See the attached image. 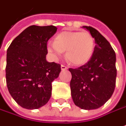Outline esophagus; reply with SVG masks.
<instances>
[{"instance_id": "esophagus-1", "label": "esophagus", "mask_w": 126, "mask_h": 126, "mask_svg": "<svg viewBox=\"0 0 126 126\" xmlns=\"http://www.w3.org/2000/svg\"><path fill=\"white\" fill-rule=\"evenodd\" d=\"M61 69H62V70H66V69H67V67L65 65H61Z\"/></svg>"}]
</instances>
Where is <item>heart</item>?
I'll return each mask as SVG.
<instances>
[{
  "label": "heart",
  "mask_w": 126,
  "mask_h": 126,
  "mask_svg": "<svg viewBox=\"0 0 126 126\" xmlns=\"http://www.w3.org/2000/svg\"><path fill=\"white\" fill-rule=\"evenodd\" d=\"M95 41L87 31H64L56 36L53 43L48 44V50L54 58L61 57L66 51V57L74 65L87 63L93 54Z\"/></svg>",
  "instance_id": "1"
}]
</instances>
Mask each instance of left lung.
Returning <instances> with one entry per match:
<instances>
[{
    "label": "left lung",
    "mask_w": 126,
    "mask_h": 126,
    "mask_svg": "<svg viewBox=\"0 0 126 126\" xmlns=\"http://www.w3.org/2000/svg\"><path fill=\"white\" fill-rule=\"evenodd\" d=\"M94 37V53L85 65L69 68L73 101L84 110L96 109L103 106L112 96L117 77L116 55L106 39L91 26H82Z\"/></svg>",
    "instance_id": "obj_1"
}]
</instances>
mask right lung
Returning a JSON list of instances; mask_svg holds the SVG:
<instances>
[{"instance_id": "1", "label": "right lung", "mask_w": 126, "mask_h": 126, "mask_svg": "<svg viewBox=\"0 0 126 126\" xmlns=\"http://www.w3.org/2000/svg\"><path fill=\"white\" fill-rule=\"evenodd\" d=\"M56 26L32 25L14 39L7 52L6 82L16 102L26 109H37L47 104L52 82L58 78L61 65L49 63L47 42L57 32Z\"/></svg>"}]
</instances>
